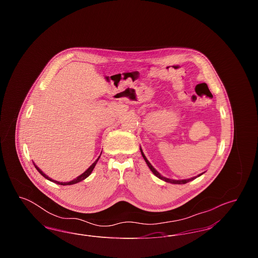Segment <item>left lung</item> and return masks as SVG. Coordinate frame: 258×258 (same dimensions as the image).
I'll return each instance as SVG.
<instances>
[{
	"label": "left lung",
	"instance_id": "8db88e82",
	"mask_svg": "<svg viewBox=\"0 0 258 258\" xmlns=\"http://www.w3.org/2000/svg\"><path fill=\"white\" fill-rule=\"evenodd\" d=\"M140 152H141V155H142V157H143V159L145 160L146 161V163H147L148 166H149V168L151 169V171L153 172L158 178H160V180H162V181H164V182H167V183H170V184H186V183H188V182H190V181H192V180H195L196 178L197 177H199V176H201L203 173H201V174H199L198 176L197 177H194V178H190V179H184V180H172V179H168V178H165V177H163V176H161L159 172L157 171L154 167H153V165L149 162V160H147V158L145 157V155H144V153L142 152V149L140 148Z\"/></svg>",
	"mask_w": 258,
	"mask_h": 258
}]
</instances>
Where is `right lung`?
<instances>
[{
    "instance_id": "right-lung-1",
    "label": "right lung",
    "mask_w": 258,
    "mask_h": 258,
    "mask_svg": "<svg viewBox=\"0 0 258 258\" xmlns=\"http://www.w3.org/2000/svg\"><path fill=\"white\" fill-rule=\"evenodd\" d=\"M101 155V154H100ZM100 157V156H99ZM99 157H98V159H97V160L87 169L86 171L83 172L81 175H79L77 178H75L74 180H73V181H71V182H58V181H55V180H52V179H50L49 177L47 176V175H45L43 172L41 171L38 167H37V165L35 164V167L37 168V171L39 172L45 179H47V180H49V181H51V182H53V183H55V184H61V185H68V184H76V183H79V182H81V181H83L84 179H86L87 177H89V175L92 173V171L94 170V168H95V166H96V164H97V162H98V159H99Z\"/></svg>"
}]
</instances>
